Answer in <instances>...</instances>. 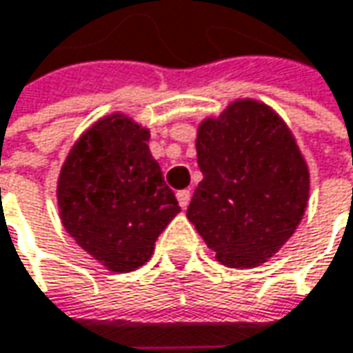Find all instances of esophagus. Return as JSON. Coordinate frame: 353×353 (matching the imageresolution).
Wrapping results in <instances>:
<instances>
[{
  "label": "esophagus",
  "mask_w": 353,
  "mask_h": 353,
  "mask_svg": "<svg viewBox=\"0 0 353 353\" xmlns=\"http://www.w3.org/2000/svg\"><path fill=\"white\" fill-rule=\"evenodd\" d=\"M190 199H192V192H190V190H181V192H177V201H179L181 209H185V207L190 205Z\"/></svg>",
  "instance_id": "obj_1"
}]
</instances>
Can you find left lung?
<instances>
[{
	"instance_id": "8db88e82",
	"label": "left lung",
	"mask_w": 353,
	"mask_h": 353,
	"mask_svg": "<svg viewBox=\"0 0 353 353\" xmlns=\"http://www.w3.org/2000/svg\"><path fill=\"white\" fill-rule=\"evenodd\" d=\"M195 188L188 219L215 259L231 268L265 263L304 215L310 176L283 118L256 100H237L197 130Z\"/></svg>"
}]
</instances>
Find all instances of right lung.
Wrapping results in <instances>:
<instances>
[{
    "label": "right lung",
    "mask_w": 353,
    "mask_h": 353,
    "mask_svg": "<svg viewBox=\"0 0 353 353\" xmlns=\"http://www.w3.org/2000/svg\"><path fill=\"white\" fill-rule=\"evenodd\" d=\"M148 140L150 132L128 116L102 118L79 138L59 176L67 233L112 272L142 267L179 213Z\"/></svg>",
    "instance_id": "add662e5"
}]
</instances>
